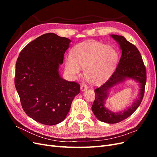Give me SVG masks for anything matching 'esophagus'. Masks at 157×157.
Here are the masks:
<instances>
[{"label": "esophagus", "mask_w": 157, "mask_h": 157, "mask_svg": "<svg viewBox=\"0 0 157 157\" xmlns=\"http://www.w3.org/2000/svg\"><path fill=\"white\" fill-rule=\"evenodd\" d=\"M80 90H81L82 92H84L88 90V87L86 84H82L81 86H80Z\"/></svg>", "instance_id": "esophagus-1"}]
</instances>
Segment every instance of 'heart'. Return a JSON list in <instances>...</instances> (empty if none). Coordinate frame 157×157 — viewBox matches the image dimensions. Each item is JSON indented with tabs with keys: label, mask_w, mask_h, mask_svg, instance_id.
<instances>
[{
	"label": "heart",
	"mask_w": 157,
	"mask_h": 157,
	"mask_svg": "<svg viewBox=\"0 0 157 157\" xmlns=\"http://www.w3.org/2000/svg\"><path fill=\"white\" fill-rule=\"evenodd\" d=\"M118 61L117 52L111 47L98 41L82 42L73 49L72 56L65 59V70L77 75L84 68L88 81L96 83L108 77L115 69Z\"/></svg>",
	"instance_id": "obj_1"
}]
</instances>
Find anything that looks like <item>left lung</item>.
<instances>
[{
  "label": "left lung",
  "instance_id": "8db88e82",
  "mask_svg": "<svg viewBox=\"0 0 157 157\" xmlns=\"http://www.w3.org/2000/svg\"><path fill=\"white\" fill-rule=\"evenodd\" d=\"M120 46L121 58L116 71L107 81L94 90L96 99L92 106L94 115L99 121L109 124H115L130 117L138 108L143 99L146 84V69L141 56L136 47L123 36L111 35ZM132 79L139 86L138 98L124 110L113 112L105 106V101L114 87Z\"/></svg>",
  "mask_w": 157,
  "mask_h": 157
}]
</instances>
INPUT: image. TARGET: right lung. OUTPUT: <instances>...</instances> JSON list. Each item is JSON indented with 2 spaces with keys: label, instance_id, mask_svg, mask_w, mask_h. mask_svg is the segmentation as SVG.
Listing matches in <instances>:
<instances>
[{
  "label": "right lung",
  "instance_id": "right-lung-1",
  "mask_svg": "<svg viewBox=\"0 0 157 157\" xmlns=\"http://www.w3.org/2000/svg\"><path fill=\"white\" fill-rule=\"evenodd\" d=\"M71 42L67 38L46 33L28 44L17 59L15 86L22 107L41 124L62 122L80 92L78 84L63 79L59 71Z\"/></svg>",
  "mask_w": 157,
  "mask_h": 157
}]
</instances>
